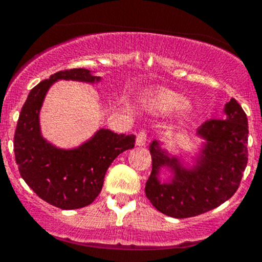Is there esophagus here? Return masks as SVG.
<instances>
[{
    "instance_id": "34e87169",
    "label": "esophagus",
    "mask_w": 262,
    "mask_h": 262,
    "mask_svg": "<svg viewBox=\"0 0 262 262\" xmlns=\"http://www.w3.org/2000/svg\"><path fill=\"white\" fill-rule=\"evenodd\" d=\"M146 132L145 130H141L139 134H138L137 137V141H135V144H137V146H144L146 144Z\"/></svg>"
}]
</instances>
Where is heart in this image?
Returning a JSON list of instances; mask_svg holds the SVG:
<instances>
[{"mask_svg": "<svg viewBox=\"0 0 262 262\" xmlns=\"http://www.w3.org/2000/svg\"><path fill=\"white\" fill-rule=\"evenodd\" d=\"M187 101L182 96L171 91H161L150 101V106L159 113H173L185 110Z\"/></svg>", "mask_w": 262, "mask_h": 262, "instance_id": "obj_1", "label": "heart"}]
</instances>
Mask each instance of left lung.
<instances>
[{
    "label": "left lung",
    "instance_id": "1",
    "mask_svg": "<svg viewBox=\"0 0 262 262\" xmlns=\"http://www.w3.org/2000/svg\"><path fill=\"white\" fill-rule=\"evenodd\" d=\"M224 119H209L197 129L203 141L198 152L171 154L160 140L150 144L152 169L145 194L159 212L172 218H188L217 208L236 192L248 164V118L231 98ZM169 170L166 180L161 173Z\"/></svg>",
    "mask_w": 262,
    "mask_h": 262
}]
</instances>
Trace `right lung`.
Listing matches in <instances>:
<instances>
[{
  "mask_svg": "<svg viewBox=\"0 0 262 262\" xmlns=\"http://www.w3.org/2000/svg\"><path fill=\"white\" fill-rule=\"evenodd\" d=\"M97 83L87 69L59 71L29 92L14 133V155L20 176L38 197L61 209L89 206L100 194L104 175L114 159L134 148V134H118L101 128L82 144L62 149L41 134L40 110L48 91L56 81Z\"/></svg>",
  "mask_w": 262,
  "mask_h": 262,
  "instance_id": "add662e5",
  "label": "right lung"
}]
</instances>
